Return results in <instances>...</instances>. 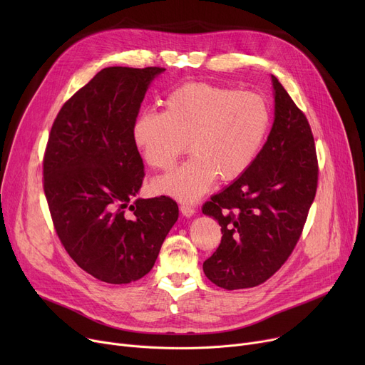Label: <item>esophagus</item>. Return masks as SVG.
<instances>
[{
  "label": "esophagus",
  "mask_w": 365,
  "mask_h": 365,
  "mask_svg": "<svg viewBox=\"0 0 365 365\" xmlns=\"http://www.w3.org/2000/svg\"><path fill=\"white\" fill-rule=\"evenodd\" d=\"M180 213L186 217H190L195 215V207L192 204H182L180 205Z\"/></svg>",
  "instance_id": "34e87169"
}]
</instances>
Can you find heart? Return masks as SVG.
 <instances>
[{
	"label": "heart",
	"mask_w": 365,
	"mask_h": 365,
	"mask_svg": "<svg viewBox=\"0 0 365 365\" xmlns=\"http://www.w3.org/2000/svg\"><path fill=\"white\" fill-rule=\"evenodd\" d=\"M163 110H145L133 123V139L153 170L167 171L187 150L185 164L153 182L160 194L192 201L213 183L234 180L252 165L271 124V112L256 93L210 83L171 90Z\"/></svg>",
	"instance_id": "b5f03b06"
}]
</instances>
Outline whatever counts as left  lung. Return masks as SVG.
<instances>
[{
	"mask_svg": "<svg viewBox=\"0 0 365 365\" xmlns=\"http://www.w3.org/2000/svg\"><path fill=\"white\" fill-rule=\"evenodd\" d=\"M275 120L242 175L202 205L222 226L205 277L226 290L252 289L290 257L318 186V160L308 118L272 75Z\"/></svg>",
	"mask_w": 365,
	"mask_h": 365,
	"instance_id": "1",
	"label": "left lung"
}]
</instances>
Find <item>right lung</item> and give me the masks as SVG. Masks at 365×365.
I'll use <instances>...</instances> for the list:
<instances>
[{
	"mask_svg": "<svg viewBox=\"0 0 365 365\" xmlns=\"http://www.w3.org/2000/svg\"><path fill=\"white\" fill-rule=\"evenodd\" d=\"M164 68L109 66L76 91L51 125L43 185L51 220L72 260L109 284L145 277L179 217L170 197H136L145 165L133 123Z\"/></svg>",
	"mask_w": 365,
	"mask_h": 365,
	"instance_id": "right-lung-1",
	"label": "right lung"
}]
</instances>
